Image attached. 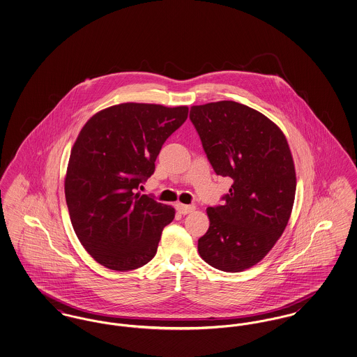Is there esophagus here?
I'll use <instances>...</instances> for the list:
<instances>
[{
	"mask_svg": "<svg viewBox=\"0 0 357 357\" xmlns=\"http://www.w3.org/2000/svg\"><path fill=\"white\" fill-rule=\"evenodd\" d=\"M175 207H176V211H178L179 214H182V215H186L188 213H191V211L195 210L194 206H188V204H175Z\"/></svg>",
	"mask_w": 357,
	"mask_h": 357,
	"instance_id": "esophagus-1",
	"label": "esophagus"
}]
</instances>
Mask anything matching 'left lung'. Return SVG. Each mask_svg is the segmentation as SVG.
I'll return each instance as SVG.
<instances>
[{"instance_id": "obj_1", "label": "left lung", "mask_w": 357, "mask_h": 357, "mask_svg": "<svg viewBox=\"0 0 357 357\" xmlns=\"http://www.w3.org/2000/svg\"><path fill=\"white\" fill-rule=\"evenodd\" d=\"M192 121L217 175L233 185L207 207L210 226L198 252L215 269L252 268L272 250L288 225L296 194V170L287 137L261 112L239 102L192 105Z\"/></svg>"}]
</instances>
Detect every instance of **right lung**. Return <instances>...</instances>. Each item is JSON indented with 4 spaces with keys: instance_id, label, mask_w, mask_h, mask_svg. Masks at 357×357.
<instances>
[{
    "instance_id": "1",
    "label": "right lung",
    "mask_w": 357,
    "mask_h": 357,
    "mask_svg": "<svg viewBox=\"0 0 357 357\" xmlns=\"http://www.w3.org/2000/svg\"><path fill=\"white\" fill-rule=\"evenodd\" d=\"M187 115L186 105L123 102L95 114L82 128L69 156L66 201L76 236L102 266L132 271L156 255L175 210L137 188Z\"/></svg>"
}]
</instances>
